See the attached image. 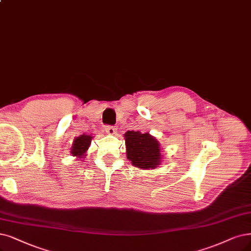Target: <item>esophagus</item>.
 Returning <instances> with one entry per match:
<instances>
[{
    "instance_id": "obj_1",
    "label": "esophagus",
    "mask_w": 251,
    "mask_h": 251,
    "mask_svg": "<svg viewBox=\"0 0 251 251\" xmlns=\"http://www.w3.org/2000/svg\"><path fill=\"white\" fill-rule=\"evenodd\" d=\"M105 132L109 135H114L116 133V128L114 126H106L105 127Z\"/></svg>"
}]
</instances>
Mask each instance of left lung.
Segmentation results:
<instances>
[{
    "label": "left lung",
    "instance_id": "left-lung-1",
    "mask_svg": "<svg viewBox=\"0 0 251 251\" xmlns=\"http://www.w3.org/2000/svg\"><path fill=\"white\" fill-rule=\"evenodd\" d=\"M127 159L140 170H154L162 162L159 142L149 132L127 131L124 134Z\"/></svg>",
    "mask_w": 251,
    "mask_h": 251
}]
</instances>
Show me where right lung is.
<instances>
[{
    "instance_id": "right-lung-1",
    "label": "right lung",
    "mask_w": 251,
    "mask_h": 251,
    "mask_svg": "<svg viewBox=\"0 0 251 251\" xmlns=\"http://www.w3.org/2000/svg\"><path fill=\"white\" fill-rule=\"evenodd\" d=\"M93 135L92 134H80L73 140L72 146L70 148V154L73 157H76L79 159H85L87 156V151L91 145ZM80 160V161H82Z\"/></svg>"
}]
</instances>
